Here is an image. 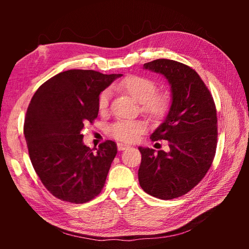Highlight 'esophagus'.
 <instances>
[{"instance_id": "esophagus-1", "label": "esophagus", "mask_w": 249, "mask_h": 249, "mask_svg": "<svg viewBox=\"0 0 249 249\" xmlns=\"http://www.w3.org/2000/svg\"><path fill=\"white\" fill-rule=\"evenodd\" d=\"M128 145H126L124 143H118V149L119 151H124V150H127L128 149Z\"/></svg>"}]
</instances>
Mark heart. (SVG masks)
I'll return each instance as SVG.
<instances>
[{
    "instance_id": "1",
    "label": "heart",
    "mask_w": 249,
    "mask_h": 249,
    "mask_svg": "<svg viewBox=\"0 0 249 249\" xmlns=\"http://www.w3.org/2000/svg\"><path fill=\"white\" fill-rule=\"evenodd\" d=\"M140 103V109L153 120H161L171 106V96L167 92H156L157 84L153 79L141 75H129L114 86ZM110 91L104 89L98 96V110L106 112L109 106ZM145 124L141 121H118L110 126L109 136L122 142H133L143 133Z\"/></svg>"
}]
</instances>
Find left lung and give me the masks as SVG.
Masks as SVG:
<instances>
[{
	"label": "left lung",
	"mask_w": 249,
	"mask_h": 249,
	"mask_svg": "<svg viewBox=\"0 0 249 249\" xmlns=\"http://www.w3.org/2000/svg\"><path fill=\"white\" fill-rule=\"evenodd\" d=\"M166 77L171 86L169 113L152 141L167 140L169 151L139 147L141 188L153 197L170 200L192 190L212 165L217 145V113L212 94L192 67L158 59L143 65Z\"/></svg>",
	"instance_id": "left-lung-1"
}]
</instances>
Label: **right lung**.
<instances>
[{"mask_svg":"<svg viewBox=\"0 0 249 249\" xmlns=\"http://www.w3.org/2000/svg\"><path fill=\"white\" fill-rule=\"evenodd\" d=\"M121 76L66 71L41 84L32 97L23 126L30 160L57 199L86 203L102 192L118 147L106 140L91 150L81 131L97 118L100 92Z\"/></svg>","mask_w":249,"mask_h":249,"instance_id":"right-lung-1","label":"right lung"}]
</instances>
